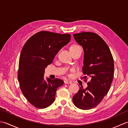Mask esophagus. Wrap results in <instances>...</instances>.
Instances as JSON below:
<instances>
[{
    "mask_svg": "<svg viewBox=\"0 0 128 128\" xmlns=\"http://www.w3.org/2000/svg\"><path fill=\"white\" fill-rule=\"evenodd\" d=\"M64 83L65 84H72V81H70L69 80H64Z\"/></svg>",
    "mask_w": 128,
    "mask_h": 128,
    "instance_id": "1",
    "label": "esophagus"
}]
</instances>
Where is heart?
<instances>
[{"instance_id": "1", "label": "heart", "mask_w": 128, "mask_h": 128, "mask_svg": "<svg viewBox=\"0 0 128 128\" xmlns=\"http://www.w3.org/2000/svg\"><path fill=\"white\" fill-rule=\"evenodd\" d=\"M80 50H81L80 46L77 44H75V43L70 46L69 48V50L72 54Z\"/></svg>"}]
</instances>
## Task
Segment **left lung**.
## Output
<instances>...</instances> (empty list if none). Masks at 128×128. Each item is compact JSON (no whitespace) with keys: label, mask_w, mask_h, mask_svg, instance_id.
<instances>
[{"label":"left lung","mask_w":128,"mask_h":128,"mask_svg":"<svg viewBox=\"0 0 128 128\" xmlns=\"http://www.w3.org/2000/svg\"><path fill=\"white\" fill-rule=\"evenodd\" d=\"M73 36L84 49L83 74L91 78L86 88L80 87L73 103L80 109L90 110L96 107L110 90L114 69L113 58L107 43L97 34L83 32Z\"/></svg>","instance_id":"left-lung-1"}]
</instances>
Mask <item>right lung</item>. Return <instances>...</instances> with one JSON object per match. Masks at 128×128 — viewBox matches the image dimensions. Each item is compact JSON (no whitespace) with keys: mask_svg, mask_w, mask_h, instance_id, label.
Segmentation results:
<instances>
[{"mask_svg":"<svg viewBox=\"0 0 128 128\" xmlns=\"http://www.w3.org/2000/svg\"><path fill=\"white\" fill-rule=\"evenodd\" d=\"M70 38V34L42 31L24 44L19 59L18 78L24 96L35 107L45 108L51 105L57 88L63 85L64 81L59 78L44 80V69Z\"/></svg>","mask_w":128,"mask_h":128,"instance_id":"obj_1","label":"right lung"}]
</instances>
